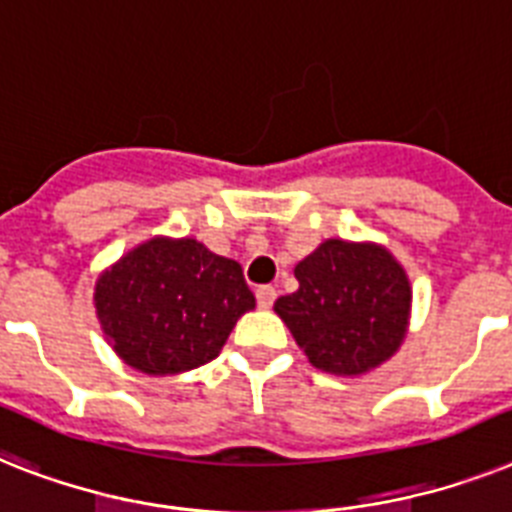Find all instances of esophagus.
<instances>
[{"label": "esophagus", "instance_id": "obj_1", "mask_svg": "<svg viewBox=\"0 0 512 512\" xmlns=\"http://www.w3.org/2000/svg\"><path fill=\"white\" fill-rule=\"evenodd\" d=\"M255 297H257V305L263 307V310H268V307L276 302V289H273V286H257Z\"/></svg>", "mask_w": 512, "mask_h": 512}]
</instances>
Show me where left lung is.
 Returning a JSON list of instances; mask_svg holds the SVG:
<instances>
[{"label":"left lung","instance_id":"8db88e82","mask_svg":"<svg viewBox=\"0 0 512 512\" xmlns=\"http://www.w3.org/2000/svg\"><path fill=\"white\" fill-rule=\"evenodd\" d=\"M294 276L299 289L278 297L273 310L315 368L360 376L400 350L413 292L389 249L326 239Z\"/></svg>","mask_w":512,"mask_h":512}]
</instances>
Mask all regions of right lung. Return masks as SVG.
Returning <instances> with one entry per match:
<instances>
[{"label": "right lung", "mask_w": 512, "mask_h": 512, "mask_svg": "<svg viewBox=\"0 0 512 512\" xmlns=\"http://www.w3.org/2000/svg\"><path fill=\"white\" fill-rule=\"evenodd\" d=\"M94 307L123 363L173 376L215 360L255 294L236 260L197 239L155 236L97 278Z\"/></svg>", "instance_id": "right-lung-1"}]
</instances>
